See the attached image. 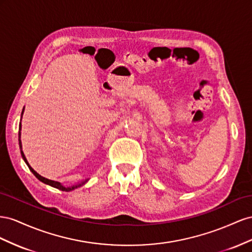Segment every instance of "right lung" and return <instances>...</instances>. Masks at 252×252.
Masks as SVG:
<instances>
[{
	"instance_id": "right-lung-1",
	"label": "right lung",
	"mask_w": 252,
	"mask_h": 252,
	"mask_svg": "<svg viewBox=\"0 0 252 252\" xmlns=\"http://www.w3.org/2000/svg\"><path fill=\"white\" fill-rule=\"evenodd\" d=\"M23 113H24V109H23V111H22V114H21V120H22ZM21 128H22V125H21V122H20V125H19V146H20V149H21V155H22V158L24 159V161L26 162L28 168H30V170L32 172V174H33L35 177H37L40 182L44 183V184H46V185L52 186V187H54V188H57V189H59V190H61V191H66V192H67V191H73V190L79 188V187L83 186L85 183H88L89 178H88V179H84V181H82V182H80V183H78V184H75V185H73V186L65 187V186H63V185H62L61 183H59V182L50 181V179L43 177V176H41L39 173H37V172H35V171L31 167V164L28 163V161H27V159H26V157H25V155H24V153H23V151H22V141H21Z\"/></svg>"
}]
</instances>
